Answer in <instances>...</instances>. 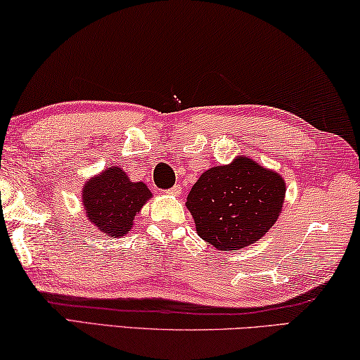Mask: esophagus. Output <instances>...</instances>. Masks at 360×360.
I'll return each mask as SVG.
<instances>
[{
	"label": "esophagus",
	"mask_w": 360,
	"mask_h": 360,
	"mask_svg": "<svg viewBox=\"0 0 360 360\" xmlns=\"http://www.w3.org/2000/svg\"><path fill=\"white\" fill-rule=\"evenodd\" d=\"M167 194H172V196H179V194L181 193V186L180 185H174L172 188H169V190H166Z\"/></svg>",
	"instance_id": "esophagus-1"
}]
</instances>
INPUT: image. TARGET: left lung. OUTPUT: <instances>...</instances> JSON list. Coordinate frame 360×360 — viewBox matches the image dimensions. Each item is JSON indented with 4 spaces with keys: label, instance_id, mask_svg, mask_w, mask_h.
<instances>
[{
    "label": "left lung",
    "instance_id": "obj_1",
    "mask_svg": "<svg viewBox=\"0 0 360 360\" xmlns=\"http://www.w3.org/2000/svg\"><path fill=\"white\" fill-rule=\"evenodd\" d=\"M284 196L281 175L240 156L199 176L188 194L186 207L204 240L219 250H238L274 225Z\"/></svg>",
    "mask_w": 360,
    "mask_h": 360
}]
</instances>
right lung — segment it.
<instances>
[{
	"mask_svg": "<svg viewBox=\"0 0 360 360\" xmlns=\"http://www.w3.org/2000/svg\"><path fill=\"white\" fill-rule=\"evenodd\" d=\"M151 191L141 181H131L120 167H110L84 185L82 204L94 226L108 236H124Z\"/></svg>",
	"mask_w": 360,
	"mask_h": 360,
	"instance_id": "right-lung-1",
	"label": "right lung"
}]
</instances>
